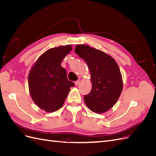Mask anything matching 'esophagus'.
Listing matches in <instances>:
<instances>
[{
    "mask_svg": "<svg viewBox=\"0 0 156 156\" xmlns=\"http://www.w3.org/2000/svg\"><path fill=\"white\" fill-rule=\"evenodd\" d=\"M80 83H81V80H77V81L75 82V85H76V86L79 85Z\"/></svg>",
    "mask_w": 156,
    "mask_h": 156,
    "instance_id": "34e87169",
    "label": "esophagus"
}]
</instances>
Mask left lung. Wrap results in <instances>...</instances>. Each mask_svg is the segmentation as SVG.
<instances>
[{
	"label": "left lung",
	"instance_id": "left-lung-1",
	"mask_svg": "<svg viewBox=\"0 0 156 156\" xmlns=\"http://www.w3.org/2000/svg\"><path fill=\"white\" fill-rule=\"evenodd\" d=\"M75 53L87 62L92 90L84 96L90 110L101 114L114 106L123 90V81L115 60L103 51L87 45H77Z\"/></svg>",
	"mask_w": 156,
	"mask_h": 156
}]
</instances>
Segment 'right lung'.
Segmentation results:
<instances>
[{"label": "right lung", "instance_id": "1", "mask_svg": "<svg viewBox=\"0 0 156 156\" xmlns=\"http://www.w3.org/2000/svg\"><path fill=\"white\" fill-rule=\"evenodd\" d=\"M73 49L61 45L46 51L33 64L28 77L30 96L35 104L48 112L62 107L74 83L68 81L66 71L61 66L63 58Z\"/></svg>", "mask_w": 156, "mask_h": 156}]
</instances>
